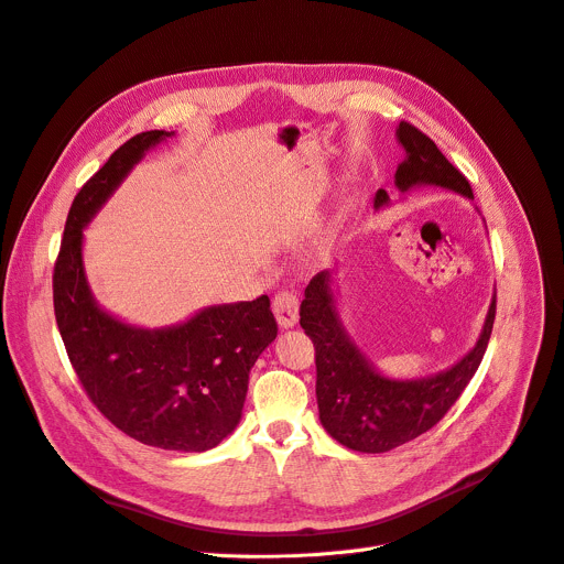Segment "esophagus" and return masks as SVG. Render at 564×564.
<instances>
[{"label": "esophagus", "mask_w": 564, "mask_h": 564, "mask_svg": "<svg viewBox=\"0 0 564 564\" xmlns=\"http://www.w3.org/2000/svg\"><path fill=\"white\" fill-rule=\"evenodd\" d=\"M273 314L280 327H293L297 323V295L289 289H282L273 297Z\"/></svg>", "instance_id": "34e87169"}]
</instances>
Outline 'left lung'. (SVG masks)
<instances>
[{"mask_svg": "<svg viewBox=\"0 0 564 564\" xmlns=\"http://www.w3.org/2000/svg\"><path fill=\"white\" fill-rule=\"evenodd\" d=\"M398 140L406 158L398 166L395 185L406 192L415 185H438L474 198L463 173L443 155L420 128L400 121ZM388 205V194H375V209ZM497 297L474 348L449 370L395 381L379 375L345 334L329 286V271H321L305 289L300 325L316 348V400L321 422L329 436L355 452H391L438 424L456 404L479 368L495 325Z\"/></svg>", "mask_w": 564, "mask_h": 564, "instance_id": "obj_1", "label": "left lung"}]
</instances>
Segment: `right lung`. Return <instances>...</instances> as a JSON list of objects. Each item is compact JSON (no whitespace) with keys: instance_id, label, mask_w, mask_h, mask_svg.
I'll use <instances>...</instances> for the list:
<instances>
[{"instance_id":"right-lung-1","label":"right lung","mask_w":564,"mask_h":564,"mask_svg":"<svg viewBox=\"0 0 564 564\" xmlns=\"http://www.w3.org/2000/svg\"><path fill=\"white\" fill-rule=\"evenodd\" d=\"M169 135L123 142L74 196L54 264V314L83 391L106 420L149 447L205 452L239 424L248 372L278 336L269 295L203 310L176 327L138 329L97 307L80 257L83 228Z\"/></svg>"}]
</instances>
